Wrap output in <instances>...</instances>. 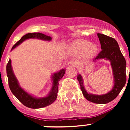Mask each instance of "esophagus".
<instances>
[{
    "label": "esophagus",
    "instance_id": "obj_1",
    "mask_svg": "<svg viewBox=\"0 0 130 130\" xmlns=\"http://www.w3.org/2000/svg\"><path fill=\"white\" fill-rule=\"evenodd\" d=\"M67 65H68V67H75L77 66V63L76 62H75V61H70L67 64Z\"/></svg>",
    "mask_w": 130,
    "mask_h": 130
}]
</instances>
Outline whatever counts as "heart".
<instances>
[{
  "instance_id": "1",
  "label": "heart",
  "mask_w": 130,
  "mask_h": 130,
  "mask_svg": "<svg viewBox=\"0 0 130 130\" xmlns=\"http://www.w3.org/2000/svg\"><path fill=\"white\" fill-rule=\"evenodd\" d=\"M72 46L77 53H83L85 52L86 55L88 57L93 56L97 51L96 45L90 44L89 41L84 40H77L73 44Z\"/></svg>"
}]
</instances>
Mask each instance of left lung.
<instances>
[{"instance_id": "1", "label": "left lung", "mask_w": 130, "mask_h": 130, "mask_svg": "<svg viewBox=\"0 0 130 130\" xmlns=\"http://www.w3.org/2000/svg\"><path fill=\"white\" fill-rule=\"evenodd\" d=\"M101 44V51L93 59H105L111 62L114 79V86L108 93L104 95H93L88 93L83 86V77L80 74L77 75V80L79 83L80 90L84 97L91 102L97 104H106L112 101L117 96L124 87L126 81V60L120 51L118 43L114 38L104 34H98Z\"/></svg>"}]
</instances>
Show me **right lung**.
Returning a JSON list of instances; mask_svg holds the SVG:
<instances>
[{"instance_id": "add662e5", "label": "right lung", "mask_w": 130, "mask_h": 130, "mask_svg": "<svg viewBox=\"0 0 130 130\" xmlns=\"http://www.w3.org/2000/svg\"><path fill=\"white\" fill-rule=\"evenodd\" d=\"M29 38H38L46 41H51L52 38L41 33H29L24 35L17 43L13 46L11 50L15 48L16 46L21 43L22 41ZM7 74L8 79V85L10 90L13 95L22 104L28 108L32 109H38L44 108L50 105L54 102L57 97L58 89H59V82L63 76L65 70L62 69L60 71L54 73L53 76V87L50 93L47 96L43 98H35L32 96L22 89L19 86L18 81L14 76L11 67V61L9 60L7 65Z\"/></svg>"}]
</instances>
